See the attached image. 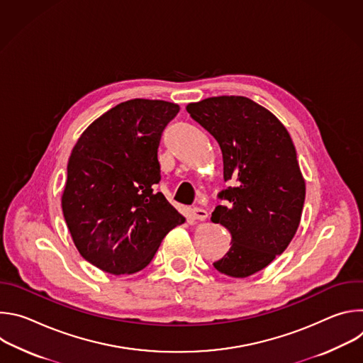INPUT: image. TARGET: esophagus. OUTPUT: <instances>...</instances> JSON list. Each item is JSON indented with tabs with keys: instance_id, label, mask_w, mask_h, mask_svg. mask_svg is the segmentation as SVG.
<instances>
[{
	"instance_id": "34e87169",
	"label": "esophagus",
	"mask_w": 363,
	"mask_h": 363,
	"mask_svg": "<svg viewBox=\"0 0 363 363\" xmlns=\"http://www.w3.org/2000/svg\"><path fill=\"white\" fill-rule=\"evenodd\" d=\"M191 217L194 220H198V221H203L208 218V213H206L205 210L202 208H198V206H194V208H191Z\"/></svg>"
}]
</instances>
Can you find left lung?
Here are the masks:
<instances>
[{"label": "left lung", "instance_id": "left-lung-1", "mask_svg": "<svg viewBox=\"0 0 363 363\" xmlns=\"http://www.w3.org/2000/svg\"><path fill=\"white\" fill-rule=\"evenodd\" d=\"M186 112L218 142L224 179L211 221L231 234L228 252L214 267L244 279L267 267L293 240L301 218L306 184L284 125L244 96L208 97Z\"/></svg>", "mask_w": 363, "mask_h": 363}]
</instances>
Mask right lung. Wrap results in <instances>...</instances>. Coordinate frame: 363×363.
Returning <instances> with one entry per match:
<instances>
[{"instance_id":"1","label":"right lung","mask_w":363,"mask_h":363,"mask_svg":"<svg viewBox=\"0 0 363 363\" xmlns=\"http://www.w3.org/2000/svg\"><path fill=\"white\" fill-rule=\"evenodd\" d=\"M179 106L132 99L96 119L67 164L62 208L84 260L121 276L145 269L164 237L185 218L155 185L158 147Z\"/></svg>"}]
</instances>
